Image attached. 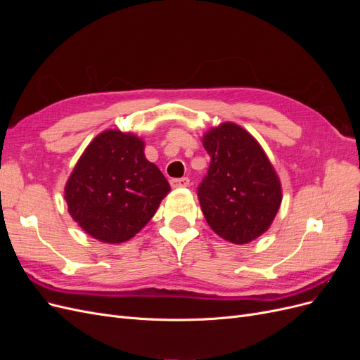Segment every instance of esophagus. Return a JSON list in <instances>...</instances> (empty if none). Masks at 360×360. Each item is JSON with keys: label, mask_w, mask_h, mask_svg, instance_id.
I'll return each instance as SVG.
<instances>
[{"label": "esophagus", "mask_w": 360, "mask_h": 360, "mask_svg": "<svg viewBox=\"0 0 360 360\" xmlns=\"http://www.w3.org/2000/svg\"><path fill=\"white\" fill-rule=\"evenodd\" d=\"M191 180L188 177H181V179H172L171 180V186L172 188H188Z\"/></svg>", "instance_id": "esophagus-1"}]
</instances>
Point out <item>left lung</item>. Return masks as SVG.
I'll return each instance as SVG.
<instances>
[{
    "label": "left lung",
    "instance_id": "obj_1",
    "mask_svg": "<svg viewBox=\"0 0 360 360\" xmlns=\"http://www.w3.org/2000/svg\"><path fill=\"white\" fill-rule=\"evenodd\" d=\"M210 165L198 186L207 224L225 240L243 245L267 231L282 201L281 183L252 135L224 123L202 138Z\"/></svg>",
    "mask_w": 360,
    "mask_h": 360
}]
</instances>
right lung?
I'll return each instance as SVG.
<instances>
[{
	"instance_id": "add662e5",
	"label": "right lung",
	"mask_w": 360,
	"mask_h": 360,
	"mask_svg": "<svg viewBox=\"0 0 360 360\" xmlns=\"http://www.w3.org/2000/svg\"><path fill=\"white\" fill-rule=\"evenodd\" d=\"M169 191L160 169L146 159L143 141L106 130L76 163L64 198L86 234L105 243H123L146 226Z\"/></svg>"
}]
</instances>
